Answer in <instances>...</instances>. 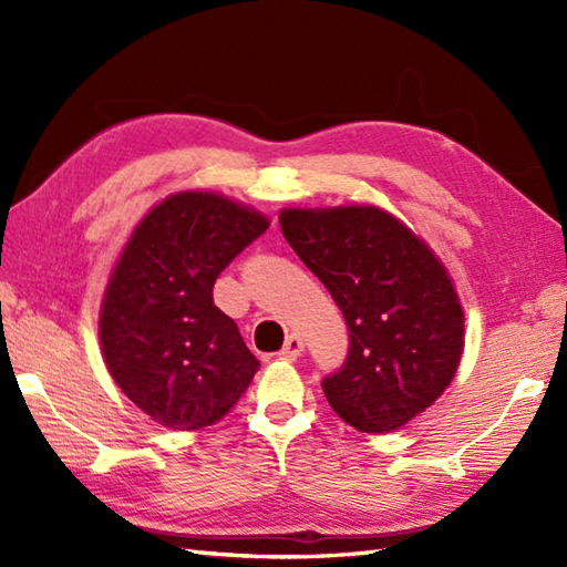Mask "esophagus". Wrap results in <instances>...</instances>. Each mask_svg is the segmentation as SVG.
I'll list each match as a JSON object with an SVG mask.
<instances>
[{
    "label": "esophagus",
    "instance_id": "esophagus-1",
    "mask_svg": "<svg viewBox=\"0 0 567 567\" xmlns=\"http://www.w3.org/2000/svg\"><path fill=\"white\" fill-rule=\"evenodd\" d=\"M302 351H305V343H302V339H299V336H287V341H285V348H282V351L280 353H277V355H280L282 360H297L299 355H302Z\"/></svg>",
    "mask_w": 567,
    "mask_h": 567
}]
</instances>
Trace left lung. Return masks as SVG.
<instances>
[{"instance_id": "obj_1", "label": "left lung", "mask_w": 567, "mask_h": 567, "mask_svg": "<svg viewBox=\"0 0 567 567\" xmlns=\"http://www.w3.org/2000/svg\"><path fill=\"white\" fill-rule=\"evenodd\" d=\"M280 226L346 319L351 351L323 380L333 412L363 433L426 412L465 351V311L443 260L375 204L285 207Z\"/></svg>"}]
</instances>
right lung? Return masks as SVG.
<instances>
[{
    "label": "right lung",
    "instance_id": "1",
    "mask_svg": "<svg viewBox=\"0 0 567 567\" xmlns=\"http://www.w3.org/2000/svg\"><path fill=\"white\" fill-rule=\"evenodd\" d=\"M268 226L244 202L183 189L153 204L118 250L100 307L102 358L155 424L214 426L248 390L260 360L212 287Z\"/></svg>",
    "mask_w": 567,
    "mask_h": 567
}]
</instances>
